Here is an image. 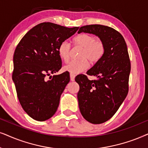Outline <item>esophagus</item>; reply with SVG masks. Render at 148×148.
Returning <instances> with one entry per match:
<instances>
[{
	"label": "esophagus",
	"instance_id": "34e87169",
	"mask_svg": "<svg viewBox=\"0 0 148 148\" xmlns=\"http://www.w3.org/2000/svg\"><path fill=\"white\" fill-rule=\"evenodd\" d=\"M75 74H70V80H72V81H74V79H75Z\"/></svg>",
	"mask_w": 148,
	"mask_h": 148
}]
</instances>
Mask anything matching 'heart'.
<instances>
[{
    "label": "heart",
    "mask_w": 148,
    "mask_h": 148,
    "mask_svg": "<svg viewBox=\"0 0 148 148\" xmlns=\"http://www.w3.org/2000/svg\"><path fill=\"white\" fill-rule=\"evenodd\" d=\"M73 43L75 46L82 47L79 58L80 60H72L64 67V70L70 74H78L84 72L88 68L89 64L88 60L94 64L99 62L105 53V45L99 38L91 34H78L73 39ZM70 45L67 41H63L60 44L58 49L59 56L61 59L67 62L70 58Z\"/></svg>",
    "instance_id": "obj_1"
}]
</instances>
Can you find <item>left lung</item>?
<instances>
[{
    "label": "left lung",
    "mask_w": 148,
    "mask_h": 148,
    "mask_svg": "<svg viewBox=\"0 0 148 148\" xmlns=\"http://www.w3.org/2000/svg\"><path fill=\"white\" fill-rule=\"evenodd\" d=\"M95 34L105 45V53L86 74L96 76L88 80L80 74L75 78L79 84V109L84 119L92 124H101L113 116L129 92L131 62L125 39L119 32L103 25L80 27L78 33Z\"/></svg>",
    "instance_id": "left-lung-1"
}]
</instances>
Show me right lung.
Here are the masks:
<instances>
[{
    "label": "right lung",
    "instance_id": "right-lung-1",
    "mask_svg": "<svg viewBox=\"0 0 148 148\" xmlns=\"http://www.w3.org/2000/svg\"><path fill=\"white\" fill-rule=\"evenodd\" d=\"M79 27L51 22L39 23L21 38L13 55V80L23 110L32 119L45 121L53 116L61 95L70 82V74L47 76L62 68L58 49Z\"/></svg>",
    "mask_w": 148,
    "mask_h": 148
}]
</instances>
